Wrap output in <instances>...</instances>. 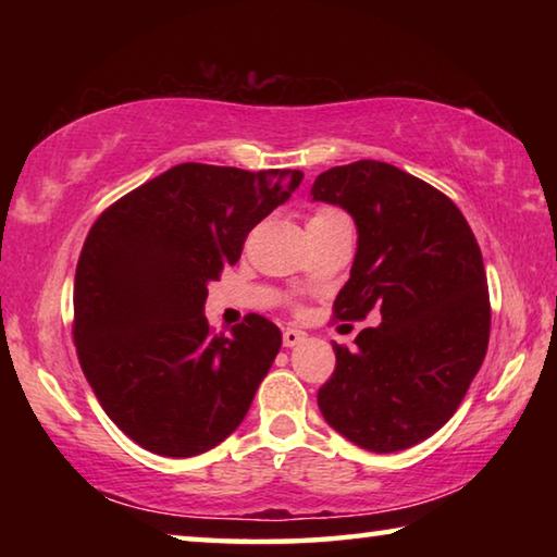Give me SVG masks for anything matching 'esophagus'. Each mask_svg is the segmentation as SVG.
<instances>
[{
    "instance_id": "esophagus-1",
    "label": "esophagus",
    "mask_w": 557,
    "mask_h": 557,
    "mask_svg": "<svg viewBox=\"0 0 557 557\" xmlns=\"http://www.w3.org/2000/svg\"><path fill=\"white\" fill-rule=\"evenodd\" d=\"M305 338H307V334L299 332V329H285V332H282V344H285L287 348L301 344Z\"/></svg>"
}]
</instances>
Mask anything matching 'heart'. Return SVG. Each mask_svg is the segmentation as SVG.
Masks as SVG:
<instances>
[{"label": "heart", "instance_id": "heart-1", "mask_svg": "<svg viewBox=\"0 0 557 557\" xmlns=\"http://www.w3.org/2000/svg\"><path fill=\"white\" fill-rule=\"evenodd\" d=\"M338 215H344V213L338 211V209H319V211H314L312 221H309V223H322V221H332V219H338Z\"/></svg>", "mask_w": 557, "mask_h": 557}]
</instances>
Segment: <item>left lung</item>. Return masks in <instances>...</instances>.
<instances>
[{
	"label": "left lung",
	"instance_id": "left-lung-1",
	"mask_svg": "<svg viewBox=\"0 0 557 557\" xmlns=\"http://www.w3.org/2000/svg\"><path fill=\"white\" fill-rule=\"evenodd\" d=\"M312 199L351 213L358 248L334 317L381 324L334 344L319 410L354 445L388 455L445 425L482 369L492 307L479 243L461 211L403 169L361 159L319 174Z\"/></svg>",
	"mask_w": 557,
	"mask_h": 557
}]
</instances>
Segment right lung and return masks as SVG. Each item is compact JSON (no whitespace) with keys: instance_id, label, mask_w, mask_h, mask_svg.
Masks as SVG:
<instances>
[{"instance_id":"obj_1","label":"right lung","mask_w":557,"mask_h":557,"mask_svg":"<svg viewBox=\"0 0 557 557\" xmlns=\"http://www.w3.org/2000/svg\"><path fill=\"white\" fill-rule=\"evenodd\" d=\"M301 176L176 164L92 223L75 268L73 342L102 410L139 447L194 457L243 422L282 334L260 314L213 334L209 282Z\"/></svg>"}]
</instances>
